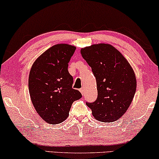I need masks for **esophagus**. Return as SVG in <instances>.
Returning <instances> with one entry per match:
<instances>
[{"label":"esophagus","mask_w":159,"mask_h":159,"mask_svg":"<svg viewBox=\"0 0 159 159\" xmlns=\"http://www.w3.org/2000/svg\"><path fill=\"white\" fill-rule=\"evenodd\" d=\"M80 92H81L82 95H84V87H82L81 89H80Z\"/></svg>","instance_id":"1"}]
</instances>
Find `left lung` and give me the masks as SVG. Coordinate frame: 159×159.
Wrapping results in <instances>:
<instances>
[{"label": "left lung", "instance_id": "obj_1", "mask_svg": "<svg viewBox=\"0 0 159 159\" xmlns=\"http://www.w3.org/2000/svg\"><path fill=\"white\" fill-rule=\"evenodd\" d=\"M82 58L92 68L97 82L98 98L86 103L94 118L113 122L121 117L136 92L134 72L122 54L109 44L100 43L81 49Z\"/></svg>", "mask_w": 159, "mask_h": 159}]
</instances>
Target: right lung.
<instances>
[{
    "label": "right lung",
    "instance_id": "1",
    "mask_svg": "<svg viewBox=\"0 0 159 159\" xmlns=\"http://www.w3.org/2000/svg\"><path fill=\"white\" fill-rule=\"evenodd\" d=\"M75 50L71 45H55L32 66L28 82L30 98L37 113L48 124L66 120L73 102L82 98L80 91L72 88L73 77L68 71Z\"/></svg>",
    "mask_w": 159,
    "mask_h": 159
}]
</instances>
